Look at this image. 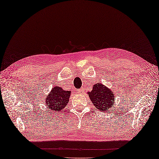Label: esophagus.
<instances>
[{
    "instance_id": "esophagus-1",
    "label": "esophagus",
    "mask_w": 159,
    "mask_h": 159,
    "mask_svg": "<svg viewBox=\"0 0 159 159\" xmlns=\"http://www.w3.org/2000/svg\"><path fill=\"white\" fill-rule=\"evenodd\" d=\"M78 93H79L80 94H82L83 92H82V90H78Z\"/></svg>"
}]
</instances>
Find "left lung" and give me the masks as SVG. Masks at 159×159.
Returning a JSON list of instances; mask_svg holds the SVG:
<instances>
[{"mask_svg": "<svg viewBox=\"0 0 159 159\" xmlns=\"http://www.w3.org/2000/svg\"><path fill=\"white\" fill-rule=\"evenodd\" d=\"M88 94L94 106L99 111H109L114 103V94L102 84H94L93 90Z\"/></svg>", "mask_w": 159, "mask_h": 159, "instance_id": "obj_1", "label": "left lung"}]
</instances>
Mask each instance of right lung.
<instances>
[{
	"label": "right lung",
	"instance_id": "add662e5",
	"mask_svg": "<svg viewBox=\"0 0 159 159\" xmlns=\"http://www.w3.org/2000/svg\"><path fill=\"white\" fill-rule=\"evenodd\" d=\"M70 96V91H66L61 87L55 86L53 88L45 98L47 107L50 110L61 111L67 105Z\"/></svg>",
	"mask_w": 159,
	"mask_h": 159
}]
</instances>
